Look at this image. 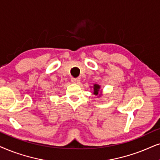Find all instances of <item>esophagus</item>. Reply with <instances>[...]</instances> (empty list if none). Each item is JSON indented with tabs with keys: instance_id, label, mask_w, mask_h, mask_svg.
<instances>
[{
	"instance_id": "1",
	"label": "esophagus",
	"mask_w": 160,
	"mask_h": 160,
	"mask_svg": "<svg viewBox=\"0 0 160 160\" xmlns=\"http://www.w3.org/2000/svg\"><path fill=\"white\" fill-rule=\"evenodd\" d=\"M72 82L74 84H79V82L80 81V78H72Z\"/></svg>"
}]
</instances>
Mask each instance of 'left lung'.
<instances>
[{
	"mask_svg": "<svg viewBox=\"0 0 160 160\" xmlns=\"http://www.w3.org/2000/svg\"><path fill=\"white\" fill-rule=\"evenodd\" d=\"M92 88L93 89V91L92 92L93 95L97 96V97H102V91L100 89L101 88V86H100L99 84H93V86H92Z\"/></svg>",
	"mask_w": 160,
	"mask_h": 160,
	"instance_id": "8db88e82",
	"label": "left lung"
}]
</instances>
